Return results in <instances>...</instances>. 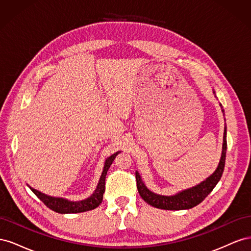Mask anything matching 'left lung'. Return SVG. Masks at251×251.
I'll list each match as a JSON object with an SVG mask.
<instances>
[{"instance_id":"8db88e82","label":"left lung","mask_w":251,"mask_h":251,"mask_svg":"<svg viewBox=\"0 0 251 251\" xmlns=\"http://www.w3.org/2000/svg\"><path fill=\"white\" fill-rule=\"evenodd\" d=\"M220 105H221L222 108V104ZM222 112H224L223 108H222ZM226 149H227V141H226V126H225L221 159H220L217 170L214 172V174L210 175L208 178H206V180H204L198 185H196L192 188L184 189V191H182L174 196H162V195H157L153 192H151L150 189L146 186V184L143 183L139 173L136 172V181H137V188H138L139 195L148 204L160 209L181 210V209H189L197 206V205L200 204L205 198H206L212 189L215 188L220 179H221L223 171H224V166H225Z\"/></svg>"}]
</instances>
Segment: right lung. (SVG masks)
<instances>
[{"instance_id": "right-lung-1", "label": "right lung", "mask_w": 251, "mask_h": 251, "mask_svg": "<svg viewBox=\"0 0 251 251\" xmlns=\"http://www.w3.org/2000/svg\"><path fill=\"white\" fill-rule=\"evenodd\" d=\"M120 153V151H116L115 154H113L104 162L103 170L101 173V176L98 181L97 187L94 191V193L91 195L89 198L81 200V201H69L64 198H55V197H51L45 195L36 189L29 186L30 189L33 192V194L39 198L47 207L52 209L53 211L58 212V214H77V212H83L88 210H92L96 208L98 205L102 202L103 193H104V184H105V176L110 169L112 162L114 161L115 157Z\"/></svg>"}]
</instances>
